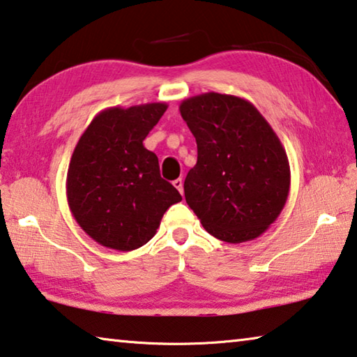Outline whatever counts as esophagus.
Returning a JSON list of instances; mask_svg holds the SVG:
<instances>
[{
    "label": "esophagus",
    "instance_id": "34e87169",
    "mask_svg": "<svg viewBox=\"0 0 357 357\" xmlns=\"http://www.w3.org/2000/svg\"><path fill=\"white\" fill-rule=\"evenodd\" d=\"M173 185L176 187L181 195H183V193H184V181L181 179V178H179V179H174V181H173Z\"/></svg>",
    "mask_w": 357,
    "mask_h": 357
}]
</instances>
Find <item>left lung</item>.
Masks as SVG:
<instances>
[{
  "instance_id": "8db88e82",
  "label": "left lung",
  "mask_w": 357,
  "mask_h": 357,
  "mask_svg": "<svg viewBox=\"0 0 357 357\" xmlns=\"http://www.w3.org/2000/svg\"><path fill=\"white\" fill-rule=\"evenodd\" d=\"M179 112L198 149L184 181L187 204L217 239L239 244L261 236L280 215L291 183L279 137L238 96H193Z\"/></svg>"
}]
</instances>
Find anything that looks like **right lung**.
<instances>
[{"mask_svg": "<svg viewBox=\"0 0 357 357\" xmlns=\"http://www.w3.org/2000/svg\"><path fill=\"white\" fill-rule=\"evenodd\" d=\"M168 108L164 102L110 107L94 116L70 157L66 193L89 238L119 252L157 233L165 211L183 197L160 178L159 159L143 146Z\"/></svg>", "mask_w": 357, "mask_h": 357, "instance_id": "right-lung-1", "label": "right lung"}]
</instances>
